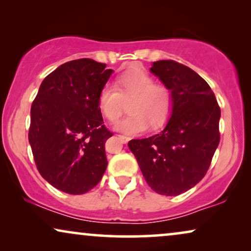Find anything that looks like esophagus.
I'll use <instances>...</instances> for the list:
<instances>
[{
  "mask_svg": "<svg viewBox=\"0 0 251 251\" xmlns=\"http://www.w3.org/2000/svg\"><path fill=\"white\" fill-rule=\"evenodd\" d=\"M118 137H119V139L121 140V142H122L123 144H126V143H128L129 140H130L129 137H126V136H121V135H119Z\"/></svg>",
  "mask_w": 251,
  "mask_h": 251,
  "instance_id": "1",
  "label": "esophagus"
}]
</instances>
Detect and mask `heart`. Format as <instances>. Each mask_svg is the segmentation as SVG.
<instances>
[{
  "mask_svg": "<svg viewBox=\"0 0 251 251\" xmlns=\"http://www.w3.org/2000/svg\"><path fill=\"white\" fill-rule=\"evenodd\" d=\"M129 115L119 120L114 129L126 135L145 132L149 126L156 129L167 121L173 108V97L166 87L154 84V80L142 70L123 73L116 87L105 84L98 95V107L109 121H115L122 112L123 98L131 97Z\"/></svg>",
  "mask_w": 251,
  "mask_h": 251,
  "instance_id": "1",
  "label": "heart"
}]
</instances>
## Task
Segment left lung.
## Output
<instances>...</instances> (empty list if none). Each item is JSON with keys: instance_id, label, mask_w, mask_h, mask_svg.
I'll return each instance as SVG.
<instances>
[{"instance_id": "1", "label": "left lung", "mask_w": 251, "mask_h": 251, "mask_svg": "<svg viewBox=\"0 0 251 251\" xmlns=\"http://www.w3.org/2000/svg\"><path fill=\"white\" fill-rule=\"evenodd\" d=\"M150 71L170 91V118L162 131L130 140L128 146L150 187L175 197L195 186L207 173L219 144L221 108L209 84L190 67L159 60Z\"/></svg>"}]
</instances>
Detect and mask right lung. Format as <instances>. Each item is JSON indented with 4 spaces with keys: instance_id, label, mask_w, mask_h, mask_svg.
Wrapping results in <instances>:
<instances>
[{
    "instance_id": "obj_1",
    "label": "right lung",
    "mask_w": 251,
    "mask_h": 251,
    "mask_svg": "<svg viewBox=\"0 0 251 251\" xmlns=\"http://www.w3.org/2000/svg\"><path fill=\"white\" fill-rule=\"evenodd\" d=\"M113 70L83 58L60 65L44 78L30 108L28 140L37 170L68 194H83L100 181L113 136L102 125L98 95Z\"/></svg>"
}]
</instances>
